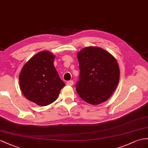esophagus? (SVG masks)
Wrapping results in <instances>:
<instances>
[{
	"label": "esophagus",
	"mask_w": 148,
	"mask_h": 148,
	"mask_svg": "<svg viewBox=\"0 0 148 148\" xmlns=\"http://www.w3.org/2000/svg\"><path fill=\"white\" fill-rule=\"evenodd\" d=\"M73 84H74V82L73 80H70L66 83V85L68 86H72L73 85Z\"/></svg>",
	"instance_id": "1"
}]
</instances>
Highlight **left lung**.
<instances>
[{
  "label": "left lung",
  "instance_id": "8db88e82",
  "mask_svg": "<svg viewBox=\"0 0 148 148\" xmlns=\"http://www.w3.org/2000/svg\"><path fill=\"white\" fill-rule=\"evenodd\" d=\"M80 77L76 90L88 103L98 105L109 99L116 89L120 71L116 58L97 46L82 49L77 53Z\"/></svg>",
  "mask_w": 148,
  "mask_h": 148
}]
</instances>
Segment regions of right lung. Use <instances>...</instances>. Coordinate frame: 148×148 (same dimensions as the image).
Masks as SVG:
<instances>
[{
    "label": "right lung",
    "instance_id": "obj_1",
    "mask_svg": "<svg viewBox=\"0 0 148 148\" xmlns=\"http://www.w3.org/2000/svg\"><path fill=\"white\" fill-rule=\"evenodd\" d=\"M55 55L38 53L24 64L19 75L21 90L26 98L40 106L55 102L65 84L53 64Z\"/></svg>",
    "mask_w": 148,
    "mask_h": 148
}]
</instances>
